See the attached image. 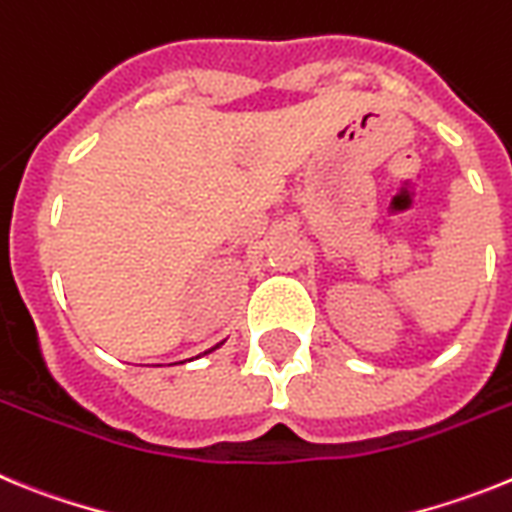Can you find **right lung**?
I'll list each match as a JSON object with an SVG mask.
<instances>
[{
  "label": "right lung",
  "mask_w": 512,
  "mask_h": 512,
  "mask_svg": "<svg viewBox=\"0 0 512 512\" xmlns=\"http://www.w3.org/2000/svg\"><path fill=\"white\" fill-rule=\"evenodd\" d=\"M220 346H223V341L217 343V346H212V348H210V351H205V354H212V351H215V348H220ZM205 354H202V356H205ZM179 364H182V361H179Z\"/></svg>",
  "instance_id": "obj_1"
}]
</instances>
